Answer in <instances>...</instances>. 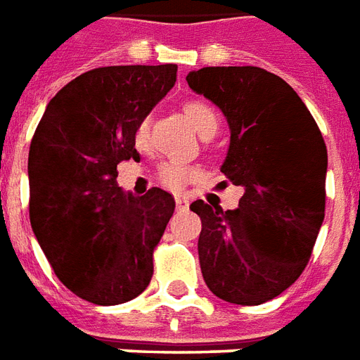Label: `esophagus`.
Segmentation results:
<instances>
[{"label": "esophagus", "mask_w": 360, "mask_h": 360, "mask_svg": "<svg viewBox=\"0 0 360 360\" xmlns=\"http://www.w3.org/2000/svg\"><path fill=\"white\" fill-rule=\"evenodd\" d=\"M175 206H177V210H187L188 200L185 196H177V198H175Z\"/></svg>", "instance_id": "1"}]
</instances>
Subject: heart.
I'll list each match as a JSON object with an SVG mask.
<instances>
[{"label": "heart", "instance_id": "b5f03b06", "mask_svg": "<svg viewBox=\"0 0 360 360\" xmlns=\"http://www.w3.org/2000/svg\"><path fill=\"white\" fill-rule=\"evenodd\" d=\"M183 114L191 126L196 129V131L204 133L210 127H215L217 129V116L215 112L206 105V103H200V101H188L183 105ZM133 141L137 148H145L148 145V122L143 120L135 127V133H133ZM198 175V172L194 169L193 166H188L185 162H164L162 166L158 167V179L164 187L172 188V191H179L187 185L188 181H193L194 177Z\"/></svg>", "mask_w": 360, "mask_h": 360}]
</instances>
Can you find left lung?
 Segmentation results:
<instances>
[{
  "instance_id": "1",
  "label": "left lung",
  "mask_w": 360,
  "mask_h": 360,
  "mask_svg": "<svg viewBox=\"0 0 360 360\" xmlns=\"http://www.w3.org/2000/svg\"><path fill=\"white\" fill-rule=\"evenodd\" d=\"M188 87L227 118L221 172L244 194L238 207L191 204L200 215L198 259L207 288L236 305H259L290 288L324 221L328 154L300 95L257 66H206Z\"/></svg>"
}]
</instances>
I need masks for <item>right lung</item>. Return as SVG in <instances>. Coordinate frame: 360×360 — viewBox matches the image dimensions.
<instances>
[{"label":"right lung","mask_w":360,"mask_h":360,"mask_svg":"<svg viewBox=\"0 0 360 360\" xmlns=\"http://www.w3.org/2000/svg\"><path fill=\"white\" fill-rule=\"evenodd\" d=\"M177 65L105 66L72 79L49 101L28 154L30 223L66 288L95 305L145 292L153 252L175 210L173 196L118 187L137 160L133 133L166 97Z\"/></svg>","instance_id":"right-lung-1"}]
</instances>
